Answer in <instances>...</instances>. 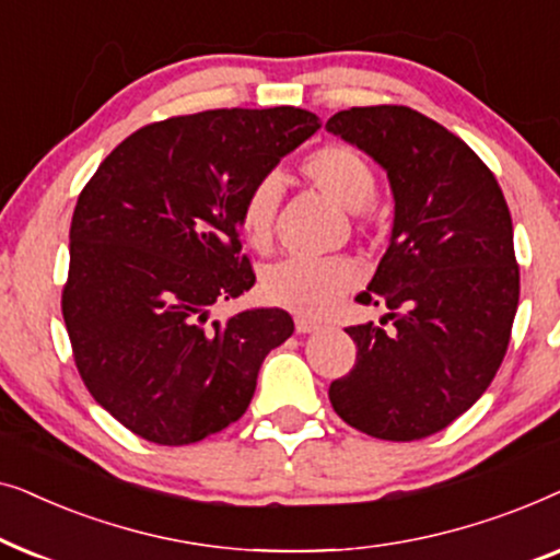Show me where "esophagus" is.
I'll list each match as a JSON object with an SVG mask.
<instances>
[{
    "instance_id": "esophagus-1",
    "label": "esophagus",
    "mask_w": 560,
    "mask_h": 560,
    "mask_svg": "<svg viewBox=\"0 0 560 560\" xmlns=\"http://www.w3.org/2000/svg\"><path fill=\"white\" fill-rule=\"evenodd\" d=\"M320 328V320L311 318V316H295V331L298 334H313Z\"/></svg>"
}]
</instances>
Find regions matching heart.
I'll use <instances>...</instances> for the list:
<instances>
[{
	"label": "heart",
	"instance_id": "heart-1",
	"mask_svg": "<svg viewBox=\"0 0 560 560\" xmlns=\"http://www.w3.org/2000/svg\"><path fill=\"white\" fill-rule=\"evenodd\" d=\"M301 171L328 201L343 211H362L370 206L377 178L362 152L349 144H326L303 160ZM280 203V183L272 175L259 178L247 190L240 211L242 234L257 249L272 236L275 213ZM359 280L357 265L347 257L280 259L262 275V293L270 303L295 313H326Z\"/></svg>",
	"mask_w": 560,
	"mask_h": 560
}]
</instances>
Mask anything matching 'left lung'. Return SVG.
Segmentation results:
<instances>
[{
  "label": "left lung",
  "mask_w": 560,
  "mask_h": 560,
  "mask_svg": "<svg viewBox=\"0 0 560 560\" xmlns=\"http://www.w3.org/2000/svg\"><path fill=\"white\" fill-rule=\"evenodd\" d=\"M326 129L366 152L395 198L387 252L357 295L394 328H347L357 362L328 397L374 439H425L485 395L508 351L520 301L508 201L469 144L408 106H354Z\"/></svg>",
  "instance_id": "8db88e82"
}]
</instances>
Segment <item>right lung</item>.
Here are the masks:
<instances>
[{
	"label": "right lung",
	"instance_id": "1",
	"mask_svg": "<svg viewBox=\"0 0 560 560\" xmlns=\"http://www.w3.org/2000/svg\"><path fill=\"white\" fill-rule=\"evenodd\" d=\"M320 129L313 112L213 109L137 129L81 190L63 320L83 385L144 441L188 446L249 408L280 308L213 320L255 285L240 257L247 190Z\"/></svg>",
	"mask_w": 560,
	"mask_h": 560
}]
</instances>
